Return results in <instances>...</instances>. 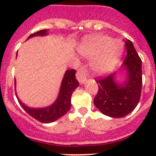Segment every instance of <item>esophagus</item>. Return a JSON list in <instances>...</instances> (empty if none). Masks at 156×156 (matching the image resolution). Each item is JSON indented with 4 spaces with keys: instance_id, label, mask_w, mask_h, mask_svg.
I'll return each instance as SVG.
<instances>
[{
    "instance_id": "1",
    "label": "esophagus",
    "mask_w": 156,
    "mask_h": 156,
    "mask_svg": "<svg viewBox=\"0 0 156 156\" xmlns=\"http://www.w3.org/2000/svg\"><path fill=\"white\" fill-rule=\"evenodd\" d=\"M87 69H84V67H82L81 69H80L77 72L76 77L77 79L78 80V81L80 82V84H84L85 83V81H87Z\"/></svg>"
}]
</instances>
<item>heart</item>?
<instances>
[{"label":"heart","instance_id":"1","mask_svg":"<svg viewBox=\"0 0 156 156\" xmlns=\"http://www.w3.org/2000/svg\"><path fill=\"white\" fill-rule=\"evenodd\" d=\"M80 53L88 59H94L92 68L96 73L105 74L111 71L122 53L119 41L108 36L96 35L84 41L78 48Z\"/></svg>","mask_w":156,"mask_h":156}]
</instances>
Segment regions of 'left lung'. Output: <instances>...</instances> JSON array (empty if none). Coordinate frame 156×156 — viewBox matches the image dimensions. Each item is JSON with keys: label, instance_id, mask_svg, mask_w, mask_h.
Listing matches in <instances>:
<instances>
[{"label": "left lung", "instance_id": "obj_1", "mask_svg": "<svg viewBox=\"0 0 156 156\" xmlns=\"http://www.w3.org/2000/svg\"><path fill=\"white\" fill-rule=\"evenodd\" d=\"M127 56L122 72H126L124 81H116L117 74L96 80L98 92L94 98L95 106L103 114L112 118H122L130 114L137 106L142 88V61L133 43L125 40Z\"/></svg>", "mask_w": 156, "mask_h": 156}]
</instances>
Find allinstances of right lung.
<instances>
[{
	"label": "right lung",
	"mask_w": 156,
	"mask_h": 156,
	"mask_svg": "<svg viewBox=\"0 0 156 156\" xmlns=\"http://www.w3.org/2000/svg\"><path fill=\"white\" fill-rule=\"evenodd\" d=\"M48 34V33L47 29L41 30V31H37V32L29 35L27 40L31 37H35V36H45ZM75 73H76V71L75 69L66 71L62 83H61L60 90H59L57 99L50 106L44 108L29 107L19 99L18 96L16 94L20 106L24 108L25 111L29 115H31L36 120L42 122V123H50V122H55L58 119L63 116L71 107L72 94L74 92V90L78 87V84H79L78 80L75 78Z\"/></svg>",
	"instance_id": "add662e5"
}]
</instances>
